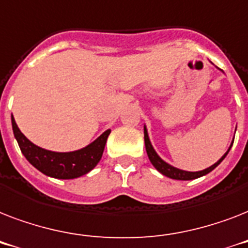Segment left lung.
<instances>
[{"label": "left lung", "mask_w": 248, "mask_h": 248, "mask_svg": "<svg viewBox=\"0 0 248 248\" xmlns=\"http://www.w3.org/2000/svg\"><path fill=\"white\" fill-rule=\"evenodd\" d=\"M144 141H145V149H147V155L148 157H149V161L152 162V165L155 166V169L158 170L162 175L170 177V179H175V180H193V179H198V177L207 175L208 172H211L212 170L216 169L220 163L223 162V159L227 157V155L229 153V151H231L232 145H233V141H232L229 149L224 153L223 157H221L217 162L214 163V165L210 166V167H207V169L202 170V171H194V172H193V171H184V170L176 169V167H173V166H171L170 163L165 162V161L157 155V152L155 151V148H153V145H152L151 143V139H149V135H148V130L145 124H144Z\"/></svg>", "instance_id": "left-lung-1"}]
</instances>
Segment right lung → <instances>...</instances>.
<instances>
[{"instance_id": "right-lung-1", "label": "right lung", "mask_w": 248, "mask_h": 248, "mask_svg": "<svg viewBox=\"0 0 248 248\" xmlns=\"http://www.w3.org/2000/svg\"><path fill=\"white\" fill-rule=\"evenodd\" d=\"M14 136L28 162L38 171L55 179H76L90 172L101 159L110 130L103 132L93 143L73 152H52L33 144L19 130L11 116Z\"/></svg>"}]
</instances>
